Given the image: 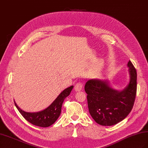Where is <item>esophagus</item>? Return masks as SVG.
Here are the masks:
<instances>
[{
	"instance_id": "34e87169",
	"label": "esophagus",
	"mask_w": 148,
	"mask_h": 148,
	"mask_svg": "<svg viewBox=\"0 0 148 148\" xmlns=\"http://www.w3.org/2000/svg\"><path fill=\"white\" fill-rule=\"evenodd\" d=\"M83 87V84L82 83H76V85H75L74 86V90L76 91V92H79V91H81V90H82Z\"/></svg>"
}]
</instances>
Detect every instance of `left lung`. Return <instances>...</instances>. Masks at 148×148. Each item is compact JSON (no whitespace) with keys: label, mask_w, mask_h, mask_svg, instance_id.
<instances>
[{"label":"left lung","mask_w":148,"mask_h":148,"mask_svg":"<svg viewBox=\"0 0 148 148\" xmlns=\"http://www.w3.org/2000/svg\"><path fill=\"white\" fill-rule=\"evenodd\" d=\"M130 83L122 91L112 88L106 81L90 79L84 86L90 114L97 123L111 126L124 119L133 108L137 92V72L128 62Z\"/></svg>","instance_id":"obj_1"}]
</instances>
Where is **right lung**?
<instances>
[{
  "instance_id": "add662e5",
  "label": "right lung",
  "mask_w": 148,
  "mask_h": 148,
  "mask_svg": "<svg viewBox=\"0 0 148 148\" xmlns=\"http://www.w3.org/2000/svg\"><path fill=\"white\" fill-rule=\"evenodd\" d=\"M72 88H73V86L64 90L48 108L40 112H25L19 108L14 101V102L19 112L26 120L36 126L48 127L54 123L60 115L62 103L66 97L70 95Z\"/></svg>"
}]
</instances>
